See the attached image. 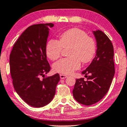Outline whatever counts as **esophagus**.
Wrapping results in <instances>:
<instances>
[{
    "instance_id": "obj_1",
    "label": "esophagus",
    "mask_w": 127,
    "mask_h": 127,
    "mask_svg": "<svg viewBox=\"0 0 127 127\" xmlns=\"http://www.w3.org/2000/svg\"><path fill=\"white\" fill-rule=\"evenodd\" d=\"M60 77L61 79H65L67 77V76L66 75H64V74H60Z\"/></svg>"
}]
</instances>
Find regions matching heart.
<instances>
[{
  "mask_svg": "<svg viewBox=\"0 0 127 127\" xmlns=\"http://www.w3.org/2000/svg\"><path fill=\"white\" fill-rule=\"evenodd\" d=\"M68 48L69 57L54 63L53 67L56 72L64 74L72 73L80 67L81 62L85 64L92 60L96 49L95 40L85 31L74 28L61 34L57 40H49L45 50L49 59L56 60L60 57L63 48Z\"/></svg>",
  "mask_w": 127,
  "mask_h": 127,
  "instance_id": "obj_1",
  "label": "heart"
}]
</instances>
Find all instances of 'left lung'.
Wrapping results in <instances>:
<instances>
[{
	"instance_id": "obj_1",
	"label": "left lung",
	"mask_w": 127,
	"mask_h": 127,
	"mask_svg": "<svg viewBox=\"0 0 127 127\" xmlns=\"http://www.w3.org/2000/svg\"><path fill=\"white\" fill-rule=\"evenodd\" d=\"M93 33L97 42L96 56L82 72L87 77V81L82 78L76 79L72 91L74 99L87 106L96 103L105 96L115 74L114 49L111 40L99 30L93 31Z\"/></svg>"
}]
</instances>
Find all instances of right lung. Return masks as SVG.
Segmentation results:
<instances>
[{
    "mask_svg": "<svg viewBox=\"0 0 127 127\" xmlns=\"http://www.w3.org/2000/svg\"><path fill=\"white\" fill-rule=\"evenodd\" d=\"M53 26L52 23L39 24L27 28L15 43L10 55L15 90L32 107H42L49 103L60 81L59 74L45 78L50 70L45 48L49 28Z\"/></svg>",
    "mask_w": 127,
    "mask_h": 127,
    "instance_id": "1",
    "label": "right lung"
}]
</instances>
